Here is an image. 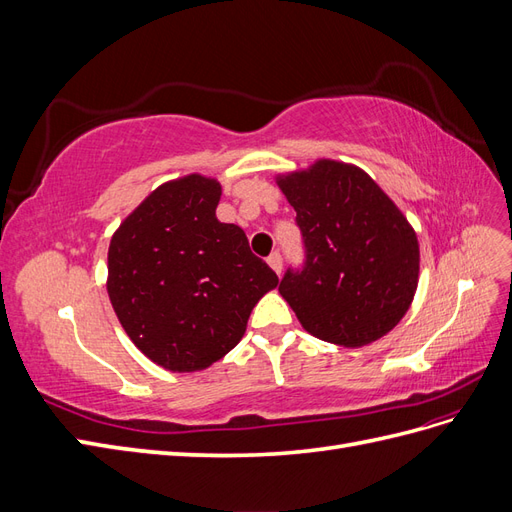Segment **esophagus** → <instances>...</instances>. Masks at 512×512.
I'll list each match as a JSON object with an SVG mask.
<instances>
[{
	"mask_svg": "<svg viewBox=\"0 0 512 512\" xmlns=\"http://www.w3.org/2000/svg\"><path fill=\"white\" fill-rule=\"evenodd\" d=\"M267 262H269V267H271L277 275L282 273V256H280V254L273 252V254L267 258Z\"/></svg>",
	"mask_w": 512,
	"mask_h": 512,
	"instance_id": "34e87169",
	"label": "esophagus"
}]
</instances>
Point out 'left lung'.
<instances>
[{
  "instance_id": "8db88e82",
  "label": "left lung",
  "mask_w": 512,
  "mask_h": 512,
  "mask_svg": "<svg viewBox=\"0 0 512 512\" xmlns=\"http://www.w3.org/2000/svg\"><path fill=\"white\" fill-rule=\"evenodd\" d=\"M297 211L305 267L280 294L322 342L361 348L397 327L418 286L416 232L363 168L322 158L277 175Z\"/></svg>"
}]
</instances>
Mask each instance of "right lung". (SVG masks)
<instances>
[{
	"label": "right lung",
	"instance_id": "obj_1",
	"mask_svg": "<svg viewBox=\"0 0 512 512\" xmlns=\"http://www.w3.org/2000/svg\"><path fill=\"white\" fill-rule=\"evenodd\" d=\"M218 179L162 183L113 232L106 290L147 359L190 374L235 348L256 303L280 280L237 224L215 218Z\"/></svg>",
	"mask_w": 512,
	"mask_h": 512
}]
</instances>
